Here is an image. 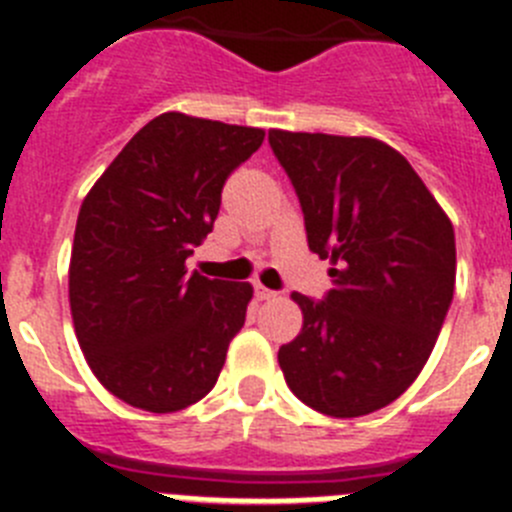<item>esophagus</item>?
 Masks as SVG:
<instances>
[{"instance_id":"esophagus-1","label":"esophagus","mask_w":512,"mask_h":512,"mask_svg":"<svg viewBox=\"0 0 512 512\" xmlns=\"http://www.w3.org/2000/svg\"><path fill=\"white\" fill-rule=\"evenodd\" d=\"M256 297H259L261 302L274 300V297H277V292H274V289H266L264 284H256Z\"/></svg>"}]
</instances>
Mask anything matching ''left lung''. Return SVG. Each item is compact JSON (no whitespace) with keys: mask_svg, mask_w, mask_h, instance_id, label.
Listing matches in <instances>:
<instances>
[{"mask_svg":"<svg viewBox=\"0 0 512 512\" xmlns=\"http://www.w3.org/2000/svg\"><path fill=\"white\" fill-rule=\"evenodd\" d=\"M336 269L325 302L295 292L302 330L279 348L287 387L330 418L387 408L423 372L456 282L454 225L408 158L369 135L269 130Z\"/></svg>","mask_w":512,"mask_h":512,"instance_id":"obj_1","label":"left lung"}]
</instances>
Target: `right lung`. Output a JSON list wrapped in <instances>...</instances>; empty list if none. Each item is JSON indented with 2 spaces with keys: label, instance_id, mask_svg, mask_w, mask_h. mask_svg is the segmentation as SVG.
<instances>
[{
  "label": "right lung",
  "instance_id": "obj_1",
  "mask_svg": "<svg viewBox=\"0 0 512 512\" xmlns=\"http://www.w3.org/2000/svg\"><path fill=\"white\" fill-rule=\"evenodd\" d=\"M264 130L164 112L130 138L81 202L69 302L89 369L117 400L176 413L215 387L246 323L248 282L189 274L235 166Z\"/></svg>",
  "mask_w": 512,
  "mask_h": 512
}]
</instances>
